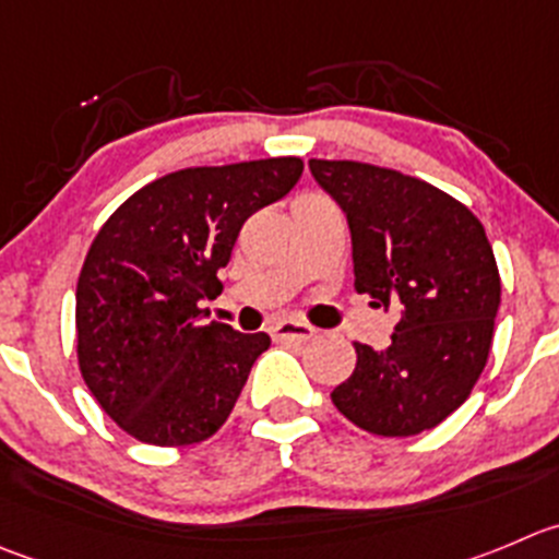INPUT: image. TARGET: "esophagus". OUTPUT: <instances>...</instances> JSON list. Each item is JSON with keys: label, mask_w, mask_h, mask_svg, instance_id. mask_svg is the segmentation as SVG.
Returning a JSON list of instances; mask_svg holds the SVG:
<instances>
[{"label": "esophagus", "mask_w": 559, "mask_h": 559, "mask_svg": "<svg viewBox=\"0 0 559 559\" xmlns=\"http://www.w3.org/2000/svg\"><path fill=\"white\" fill-rule=\"evenodd\" d=\"M271 334H274L276 340H296V343H305V340L316 337V329H312L310 323H305V321H294V318H285V321L274 323Z\"/></svg>", "instance_id": "34e87169"}]
</instances>
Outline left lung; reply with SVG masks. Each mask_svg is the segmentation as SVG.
<instances>
[{
    "mask_svg": "<svg viewBox=\"0 0 559 559\" xmlns=\"http://www.w3.org/2000/svg\"><path fill=\"white\" fill-rule=\"evenodd\" d=\"M316 183L348 219L354 288L397 312L392 343H354L356 368L332 403L379 436L436 428L486 368L499 271L466 205L425 180L359 162L310 158Z\"/></svg>",
    "mask_w": 559,
    "mask_h": 559,
    "instance_id": "1",
    "label": "left lung"
}]
</instances>
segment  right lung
Here are the masks:
<instances>
[{"mask_svg":"<svg viewBox=\"0 0 559 559\" xmlns=\"http://www.w3.org/2000/svg\"><path fill=\"white\" fill-rule=\"evenodd\" d=\"M301 158H260L164 175L95 236L76 285L79 368L126 433L158 448L214 436L230 417L265 332L209 323L243 222L299 183Z\"/></svg>","mask_w":559,"mask_h":559,"instance_id":"right-lung-1","label":"right lung"}]
</instances>
